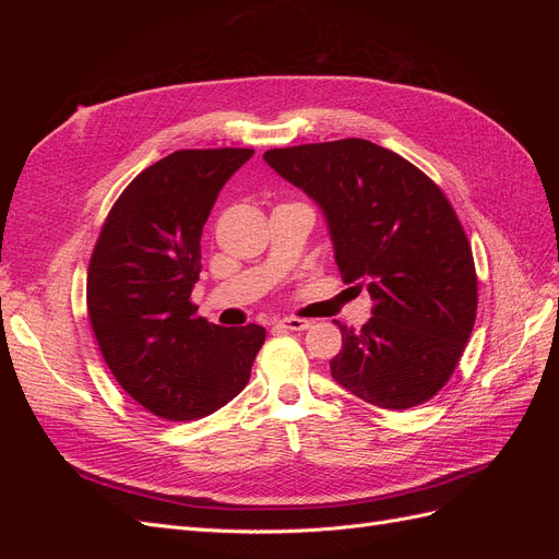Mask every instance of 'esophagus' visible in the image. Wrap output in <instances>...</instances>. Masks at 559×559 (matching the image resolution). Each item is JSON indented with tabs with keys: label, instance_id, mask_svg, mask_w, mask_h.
<instances>
[{
	"label": "esophagus",
	"instance_id": "obj_1",
	"mask_svg": "<svg viewBox=\"0 0 559 559\" xmlns=\"http://www.w3.org/2000/svg\"><path fill=\"white\" fill-rule=\"evenodd\" d=\"M280 326L289 329V331H306L312 324H310L308 319H300V317H284V319H280Z\"/></svg>",
	"mask_w": 559,
	"mask_h": 559
}]
</instances>
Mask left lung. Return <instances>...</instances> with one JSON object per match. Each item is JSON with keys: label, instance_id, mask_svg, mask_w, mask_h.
<instances>
[{"label": "left lung", "instance_id": "8db88e82", "mask_svg": "<svg viewBox=\"0 0 559 559\" xmlns=\"http://www.w3.org/2000/svg\"><path fill=\"white\" fill-rule=\"evenodd\" d=\"M263 158L319 202L345 282H364L373 300L361 331L335 321V382L389 411L433 399L478 312L471 242L445 193L411 160L359 138L270 148Z\"/></svg>", "mask_w": 559, "mask_h": 559}]
</instances>
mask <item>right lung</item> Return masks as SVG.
Returning a JSON list of instances; mask_svg holds the SVG:
<instances>
[{
    "label": "right lung",
    "instance_id": "right-lung-1",
    "mask_svg": "<svg viewBox=\"0 0 559 559\" xmlns=\"http://www.w3.org/2000/svg\"><path fill=\"white\" fill-rule=\"evenodd\" d=\"M253 148H181L118 195L95 242L86 306L116 382L160 419L212 415L238 396L265 329H222L191 300L202 226Z\"/></svg>",
    "mask_w": 559,
    "mask_h": 559
}]
</instances>
